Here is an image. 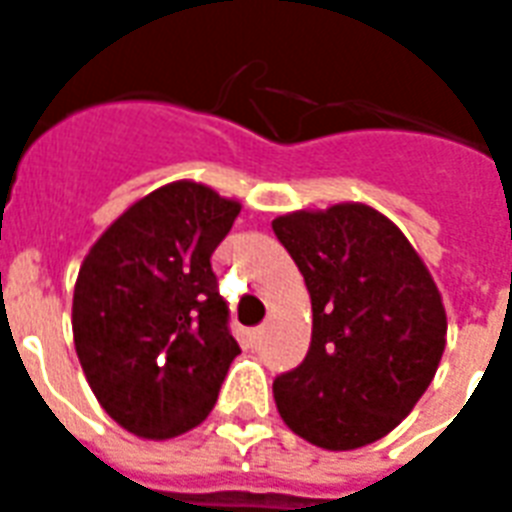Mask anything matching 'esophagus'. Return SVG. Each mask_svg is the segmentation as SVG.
I'll return each mask as SVG.
<instances>
[{
  "label": "esophagus",
  "instance_id": "obj_1",
  "mask_svg": "<svg viewBox=\"0 0 512 512\" xmlns=\"http://www.w3.org/2000/svg\"><path fill=\"white\" fill-rule=\"evenodd\" d=\"M263 336H266V325H257L255 331H252V339H255V344L260 342V339H263Z\"/></svg>",
  "mask_w": 512,
  "mask_h": 512
}]
</instances>
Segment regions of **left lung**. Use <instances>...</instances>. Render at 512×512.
Wrapping results in <instances>:
<instances>
[{"label":"left lung","mask_w":512,"mask_h":512,"mask_svg":"<svg viewBox=\"0 0 512 512\" xmlns=\"http://www.w3.org/2000/svg\"><path fill=\"white\" fill-rule=\"evenodd\" d=\"M312 298V344L274 380L287 426L325 450L377 442L407 418L437 374L448 317L418 252L363 203L271 222Z\"/></svg>","instance_id":"obj_1"}]
</instances>
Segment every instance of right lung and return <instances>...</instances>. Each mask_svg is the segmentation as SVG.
<instances>
[{
    "instance_id": "obj_1",
    "label": "right lung",
    "mask_w": 512,
    "mask_h": 512,
    "mask_svg": "<svg viewBox=\"0 0 512 512\" xmlns=\"http://www.w3.org/2000/svg\"><path fill=\"white\" fill-rule=\"evenodd\" d=\"M238 211L206 184L173 181L132 203L83 260L75 352L121 429L170 439L214 410L241 350L211 255Z\"/></svg>"
}]
</instances>
